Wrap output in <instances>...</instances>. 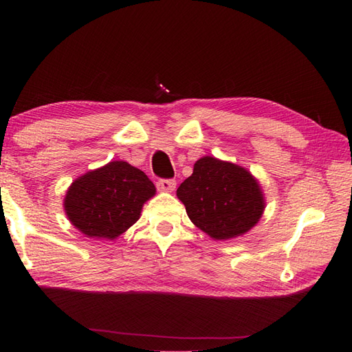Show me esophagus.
Listing matches in <instances>:
<instances>
[{
    "label": "esophagus",
    "mask_w": 352,
    "mask_h": 352,
    "mask_svg": "<svg viewBox=\"0 0 352 352\" xmlns=\"http://www.w3.org/2000/svg\"><path fill=\"white\" fill-rule=\"evenodd\" d=\"M175 180H159L157 182V189L162 192H172L175 189Z\"/></svg>",
    "instance_id": "obj_1"
}]
</instances>
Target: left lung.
Instances as JSON below:
<instances>
[{"label":"left lung","mask_w":352,"mask_h":352,"mask_svg":"<svg viewBox=\"0 0 352 352\" xmlns=\"http://www.w3.org/2000/svg\"><path fill=\"white\" fill-rule=\"evenodd\" d=\"M189 219L213 241L248 233L263 216L266 199L258 180L236 163L204 155L177 189Z\"/></svg>","instance_id":"left-lung-1"}]
</instances>
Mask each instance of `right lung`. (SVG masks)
Here are the masks:
<instances>
[{"mask_svg": "<svg viewBox=\"0 0 352 352\" xmlns=\"http://www.w3.org/2000/svg\"><path fill=\"white\" fill-rule=\"evenodd\" d=\"M155 195L145 172L124 160L109 162L80 175L63 199L65 213L80 233L95 241H115L140 218Z\"/></svg>", "mask_w": 352, "mask_h": 352, "instance_id": "obj_1", "label": "right lung"}]
</instances>
